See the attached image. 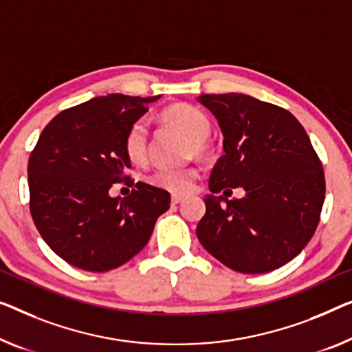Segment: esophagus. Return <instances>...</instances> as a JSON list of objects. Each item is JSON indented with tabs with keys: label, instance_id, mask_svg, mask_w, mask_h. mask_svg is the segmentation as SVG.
<instances>
[{
	"label": "esophagus",
	"instance_id": "obj_1",
	"mask_svg": "<svg viewBox=\"0 0 352 352\" xmlns=\"http://www.w3.org/2000/svg\"><path fill=\"white\" fill-rule=\"evenodd\" d=\"M183 199H185V196H182V194H172V206H177V204L183 202Z\"/></svg>",
	"mask_w": 352,
	"mask_h": 352
}]
</instances>
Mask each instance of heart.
I'll list each match as a JSON object with an SVG mask.
<instances>
[{"mask_svg": "<svg viewBox=\"0 0 352 352\" xmlns=\"http://www.w3.org/2000/svg\"><path fill=\"white\" fill-rule=\"evenodd\" d=\"M164 118L185 131L191 138L190 153L206 160L212 155L208 135L212 133V122L208 115L199 107L178 104L164 112ZM150 131L146 120L140 118L129 126L124 135V151L133 162H142L148 155ZM197 170L194 167H160L151 175V182L174 192H186L196 180Z\"/></svg>", "mask_w": 352, "mask_h": 352, "instance_id": "obj_1", "label": "heart"}]
</instances>
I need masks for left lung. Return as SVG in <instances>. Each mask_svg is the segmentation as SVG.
Here are the masks:
<instances>
[{
  "mask_svg": "<svg viewBox=\"0 0 352 352\" xmlns=\"http://www.w3.org/2000/svg\"><path fill=\"white\" fill-rule=\"evenodd\" d=\"M199 101L224 135L196 229L199 242L235 272L275 270L296 258L318 228L326 196L321 161L289 110L242 93L202 94ZM237 186L245 197L228 199Z\"/></svg>",
  "mask_w": 352,
  "mask_h": 352,
  "instance_id": "obj_1",
  "label": "left lung"
}]
</instances>
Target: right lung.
I'll list each match as a JSON object with an SVG mask.
<instances>
[{"label":"right lung","instance_id":"right-lung-1","mask_svg":"<svg viewBox=\"0 0 352 352\" xmlns=\"http://www.w3.org/2000/svg\"><path fill=\"white\" fill-rule=\"evenodd\" d=\"M160 96L93 98L42 129L28 160L30 212L41 237L67 264L88 272L123 265L148 243L170 194L128 175L126 131ZM133 186L110 198L113 182Z\"/></svg>","mask_w":352,"mask_h":352}]
</instances>
